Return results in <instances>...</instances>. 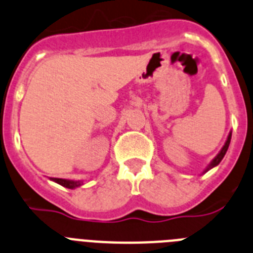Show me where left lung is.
<instances>
[{"label": "left lung", "mask_w": 253, "mask_h": 253, "mask_svg": "<svg viewBox=\"0 0 253 253\" xmlns=\"http://www.w3.org/2000/svg\"><path fill=\"white\" fill-rule=\"evenodd\" d=\"M231 137H232V133H229V135H228V139H227V142H225L224 147H223V148H222V151L219 152L218 156H216V157L214 158L213 161H211V163H210V165H209V167H208V169H213L214 166H216V165H219V162H220V161L223 160V157H224L225 152H227L228 147H229V143H231ZM208 169H207V171H208Z\"/></svg>", "instance_id": "left-lung-1"}]
</instances>
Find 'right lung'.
<instances>
[{
	"label": "right lung",
	"instance_id": "add662e5",
	"mask_svg": "<svg viewBox=\"0 0 253 253\" xmlns=\"http://www.w3.org/2000/svg\"><path fill=\"white\" fill-rule=\"evenodd\" d=\"M53 181H55L57 184L62 185V186L64 187H68V189H73V187H77L80 186V182H77V181H69V180H63V178H51Z\"/></svg>",
	"mask_w": 253,
	"mask_h": 253
}]
</instances>
